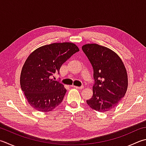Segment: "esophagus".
Segmentation results:
<instances>
[{
  "label": "esophagus",
  "mask_w": 146,
  "mask_h": 146,
  "mask_svg": "<svg viewBox=\"0 0 146 146\" xmlns=\"http://www.w3.org/2000/svg\"><path fill=\"white\" fill-rule=\"evenodd\" d=\"M73 87L75 88H77V89H82L84 88L83 86H73Z\"/></svg>",
  "instance_id": "esophagus-1"
}]
</instances>
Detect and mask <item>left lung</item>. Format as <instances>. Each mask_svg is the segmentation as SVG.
<instances>
[{
	"label": "left lung",
	"instance_id": "1",
	"mask_svg": "<svg viewBox=\"0 0 146 146\" xmlns=\"http://www.w3.org/2000/svg\"><path fill=\"white\" fill-rule=\"evenodd\" d=\"M82 49L92 65L95 80L93 96L86 103L97 111H110L124 97L127 90L125 65L116 53L104 46L88 44Z\"/></svg>",
	"mask_w": 146,
	"mask_h": 146
}]
</instances>
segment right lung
I'll return each mask as SVG.
<instances>
[{"instance_id":"right-lung-1","label":"right lung","mask_w":146,"mask_h":146,"mask_svg":"<svg viewBox=\"0 0 146 146\" xmlns=\"http://www.w3.org/2000/svg\"><path fill=\"white\" fill-rule=\"evenodd\" d=\"M79 51L73 43H53L37 48L27 58L21 70L20 85L33 108L49 112L60 105L67 90L52 78L54 74H59L62 64Z\"/></svg>"}]
</instances>
